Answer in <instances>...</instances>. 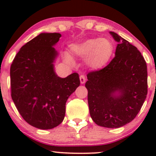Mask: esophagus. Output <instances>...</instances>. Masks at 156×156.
<instances>
[{
	"label": "esophagus",
	"instance_id": "34e87169",
	"mask_svg": "<svg viewBox=\"0 0 156 156\" xmlns=\"http://www.w3.org/2000/svg\"><path fill=\"white\" fill-rule=\"evenodd\" d=\"M80 83H82V84L86 82V78H85V76H83V75L80 76Z\"/></svg>",
	"mask_w": 156,
	"mask_h": 156
}]
</instances>
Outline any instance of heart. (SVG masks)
Wrapping results in <instances>:
<instances>
[{
  "mask_svg": "<svg viewBox=\"0 0 156 156\" xmlns=\"http://www.w3.org/2000/svg\"><path fill=\"white\" fill-rule=\"evenodd\" d=\"M69 51L73 55L86 58V63L91 69H99L105 67L110 60L114 47L108 39L94 38L73 44ZM66 59L73 62L72 58L68 55H66Z\"/></svg>",
  "mask_w": 156,
  "mask_h": 156,
  "instance_id": "heart-1",
  "label": "heart"
}]
</instances>
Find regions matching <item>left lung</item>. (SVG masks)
<instances>
[{
  "mask_svg": "<svg viewBox=\"0 0 156 156\" xmlns=\"http://www.w3.org/2000/svg\"><path fill=\"white\" fill-rule=\"evenodd\" d=\"M115 56L108 65L87 74L89 113L99 126L117 128L136 117L147 94L146 62L135 46L114 32Z\"/></svg>",
  "mask_w": 156,
  "mask_h": 156,
  "instance_id": "8db88e82",
  "label": "left lung"
}]
</instances>
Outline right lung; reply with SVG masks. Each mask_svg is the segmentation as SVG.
<instances>
[{"label": "right lung", "mask_w": 156, "mask_h": 156, "mask_svg": "<svg viewBox=\"0 0 156 156\" xmlns=\"http://www.w3.org/2000/svg\"><path fill=\"white\" fill-rule=\"evenodd\" d=\"M62 35L42 33L28 42L10 68L11 95L24 120L39 129H52L63 121L68 98L79 87L78 73L62 78L55 74L53 48Z\"/></svg>", "instance_id": "right-lung-1"}]
</instances>
